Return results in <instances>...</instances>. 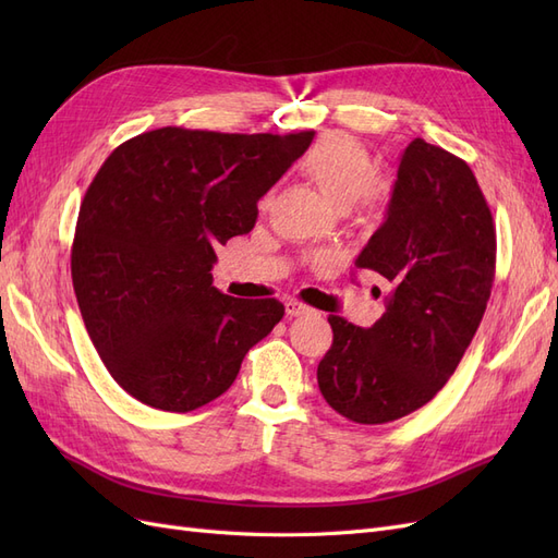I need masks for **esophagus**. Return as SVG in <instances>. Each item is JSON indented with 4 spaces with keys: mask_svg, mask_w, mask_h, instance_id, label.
<instances>
[{
    "mask_svg": "<svg viewBox=\"0 0 558 558\" xmlns=\"http://www.w3.org/2000/svg\"><path fill=\"white\" fill-rule=\"evenodd\" d=\"M310 307L302 305V302L298 300H286V314L289 316H300V314H307Z\"/></svg>",
    "mask_w": 558,
    "mask_h": 558,
    "instance_id": "obj_1",
    "label": "esophagus"
}]
</instances>
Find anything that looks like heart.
Listing matches in <instances>:
<instances>
[{
    "label": "heart",
    "instance_id": "1",
    "mask_svg": "<svg viewBox=\"0 0 558 558\" xmlns=\"http://www.w3.org/2000/svg\"><path fill=\"white\" fill-rule=\"evenodd\" d=\"M298 167L337 209H347L359 221H369L386 205V189L375 179L373 158L347 134L320 137Z\"/></svg>",
    "mask_w": 558,
    "mask_h": 558
}]
</instances>
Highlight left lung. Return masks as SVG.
<instances>
[{
    "label": "left lung",
    "instance_id": "left-lung-1",
    "mask_svg": "<svg viewBox=\"0 0 558 558\" xmlns=\"http://www.w3.org/2000/svg\"><path fill=\"white\" fill-rule=\"evenodd\" d=\"M356 267L391 283L386 312L367 330L330 314L316 379L337 414L388 424L449 381L492 298L496 226L468 162L424 140L404 148L386 221Z\"/></svg>",
    "mask_w": 558,
    "mask_h": 558
}]
</instances>
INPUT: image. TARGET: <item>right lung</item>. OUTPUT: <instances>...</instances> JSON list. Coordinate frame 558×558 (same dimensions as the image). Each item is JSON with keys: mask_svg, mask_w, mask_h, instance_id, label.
<instances>
[{"mask_svg": "<svg viewBox=\"0 0 558 558\" xmlns=\"http://www.w3.org/2000/svg\"><path fill=\"white\" fill-rule=\"evenodd\" d=\"M312 140V130L160 128L99 167L81 202L72 281L99 359L132 398L165 412L202 408L279 324V300L214 289V248L251 232L258 199Z\"/></svg>", "mask_w": 558, "mask_h": 558, "instance_id": "obj_1", "label": "right lung"}]
</instances>
